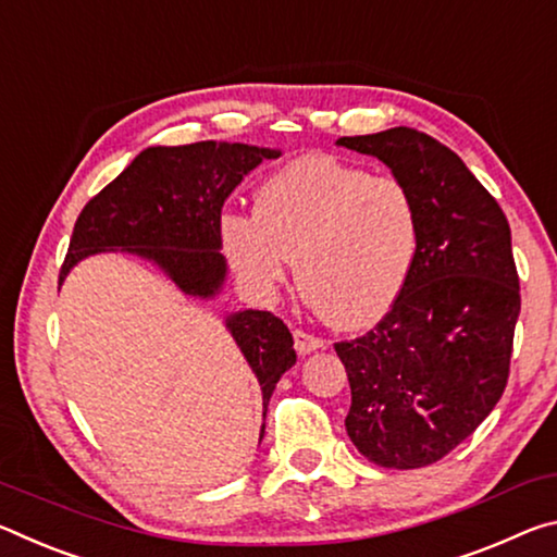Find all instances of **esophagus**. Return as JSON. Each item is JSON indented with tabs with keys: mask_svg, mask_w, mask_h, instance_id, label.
I'll return each mask as SVG.
<instances>
[{
	"mask_svg": "<svg viewBox=\"0 0 557 557\" xmlns=\"http://www.w3.org/2000/svg\"><path fill=\"white\" fill-rule=\"evenodd\" d=\"M294 343H296L298 355H311L315 350H323L325 348V341L323 338H315V335L304 333V331H296L294 333Z\"/></svg>",
	"mask_w": 557,
	"mask_h": 557,
	"instance_id": "1",
	"label": "esophagus"
}]
</instances>
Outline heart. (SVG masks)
I'll return each instance as SVG.
<instances>
[{
    "label": "heart",
    "instance_id": "b5f03b06",
    "mask_svg": "<svg viewBox=\"0 0 557 557\" xmlns=\"http://www.w3.org/2000/svg\"><path fill=\"white\" fill-rule=\"evenodd\" d=\"M419 207L403 180L306 154L263 180L253 216L226 214L222 244L244 284L298 281L327 321L358 331L385 318L419 257Z\"/></svg>",
    "mask_w": 557,
    "mask_h": 557
}]
</instances>
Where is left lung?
Wrapping results in <instances>:
<instances>
[{
  "instance_id": "1",
  "label": "left lung",
  "mask_w": 557,
  "mask_h": 557,
  "mask_svg": "<svg viewBox=\"0 0 557 557\" xmlns=\"http://www.w3.org/2000/svg\"><path fill=\"white\" fill-rule=\"evenodd\" d=\"M412 189L419 257L375 331L335 343L350 380L345 430L364 459L419 469L491 414L508 380L521 290L510 226L457 152L412 127L341 138Z\"/></svg>"
}]
</instances>
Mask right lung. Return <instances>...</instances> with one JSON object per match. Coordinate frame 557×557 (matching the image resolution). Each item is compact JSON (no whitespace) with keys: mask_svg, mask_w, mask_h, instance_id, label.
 Listing matches in <instances>:
<instances>
[{"mask_svg":"<svg viewBox=\"0 0 557 557\" xmlns=\"http://www.w3.org/2000/svg\"><path fill=\"white\" fill-rule=\"evenodd\" d=\"M278 154L216 140L143 150L78 214L59 284L84 259L123 251L160 269L180 294L216 298L226 284L222 207L253 168ZM224 327L259 380L267 417L276 382L296 364L294 335L281 318L253 308L224 313Z\"/></svg>","mask_w":557,"mask_h":557,"instance_id":"right-lung-1","label":"right lung"}]
</instances>
